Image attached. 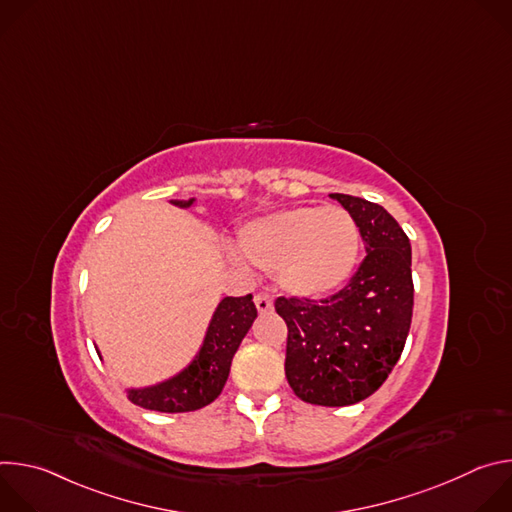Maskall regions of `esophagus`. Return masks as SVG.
Wrapping results in <instances>:
<instances>
[{"instance_id": "esophagus-1", "label": "esophagus", "mask_w": 512, "mask_h": 512, "mask_svg": "<svg viewBox=\"0 0 512 512\" xmlns=\"http://www.w3.org/2000/svg\"><path fill=\"white\" fill-rule=\"evenodd\" d=\"M255 306H257V310H259L261 314H267V312L273 310V302H271V298L265 296V294H255Z\"/></svg>"}]
</instances>
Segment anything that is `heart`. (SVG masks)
Wrapping results in <instances>:
<instances>
[{"mask_svg": "<svg viewBox=\"0 0 512 512\" xmlns=\"http://www.w3.org/2000/svg\"><path fill=\"white\" fill-rule=\"evenodd\" d=\"M237 247L253 267L275 273L285 294L318 300L350 279L360 231L342 206H291L241 227Z\"/></svg>", "mask_w": 512, "mask_h": 512, "instance_id": "heart-1", "label": "heart"}]
</instances>
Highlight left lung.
Masks as SVG:
<instances>
[{
	"label": "left lung",
	"mask_w": 512,
	"mask_h": 512,
	"mask_svg": "<svg viewBox=\"0 0 512 512\" xmlns=\"http://www.w3.org/2000/svg\"><path fill=\"white\" fill-rule=\"evenodd\" d=\"M330 198L352 214L367 257L338 294L277 298L275 312L287 324L289 387L306 403L344 407L371 397L403 352L413 316L411 243L381 204Z\"/></svg>",
	"instance_id": "1"
}]
</instances>
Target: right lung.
Listing matches in <instances>:
<instances>
[{
	"label": "right lung",
	"instance_id": "add662e5",
	"mask_svg": "<svg viewBox=\"0 0 512 512\" xmlns=\"http://www.w3.org/2000/svg\"><path fill=\"white\" fill-rule=\"evenodd\" d=\"M194 200L196 198L170 202L180 208H190ZM255 318L257 308L251 294L243 298H223L218 302L208 322L204 340L188 367L162 383L127 389V399L143 409L160 413L196 411L212 403L221 395L231 373L233 356ZM97 354L101 358L99 350Z\"/></svg>",
	"mask_w": 512,
	"mask_h": 512
}]
</instances>
